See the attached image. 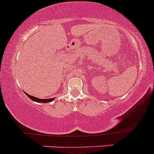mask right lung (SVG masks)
<instances>
[{
	"label": "right lung",
	"instance_id": "obj_1",
	"mask_svg": "<svg viewBox=\"0 0 154 154\" xmlns=\"http://www.w3.org/2000/svg\"><path fill=\"white\" fill-rule=\"evenodd\" d=\"M25 93H26V95H27L29 98L31 99V100H34V101L35 102H39V103H48V102L53 101V100L55 99L54 97H53V98H48V99H40V98H38V97L31 96V95L26 93V92H25Z\"/></svg>",
	"mask_w": 154,
	"mask_h": 154
}]
</instances>
